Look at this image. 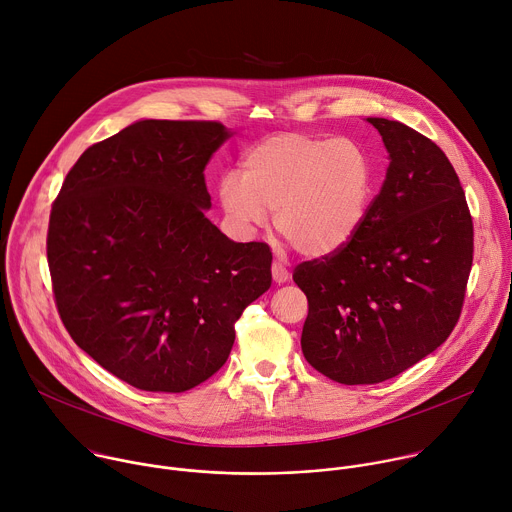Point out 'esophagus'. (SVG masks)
Masks as SVG:
<instances>
[{
  "label": "esophagus",
  "instance_id": "obj_1",
  "mask_svg": "<svg viewBox=\"0 0 512 512\" xmlns=\"http://www.w3.org/2000/svg\"><path fill=\"white\" fill-rule=\"evenodd\" d=\"M271 275H273V281L275 283H285L289 279V271L285 269V265H281L279 261H273L271 265Z\"/></svg>",
  "mask_w": 512,
  "mask_h": 512
}]
</instances>
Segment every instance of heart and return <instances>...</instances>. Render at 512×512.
<instances>
[{
	"label": "heart",
	"mask_w": 512,
	"mask_h": 512,
	"mask_svg": "<svg viewBox=\"0 0 512 512\" xmlns=\"http://www.w3.org/2000/svg\"><path fill=\"white\" fill-rule=\"evenodd\" d=\"M229 221L253 231L273 212L275 231L306 257H330L362 231L375 196V166L360 143L277 133L241 158V178L216 186Z\"/></svg>",
	"instance_id": "b5f03b06"
}]
</instances>
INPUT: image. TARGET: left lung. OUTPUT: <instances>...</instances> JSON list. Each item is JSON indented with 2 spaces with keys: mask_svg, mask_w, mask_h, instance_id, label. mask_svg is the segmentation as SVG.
<instances>
[{
  "mask_svg": "<svg viewBox=\"0 0 512 512\" xmlns=\"http://www.w3.org/2000/svg\"><path fill=\"white\" fill-rule=\"evenodd\" d=\"M367 121L391 160L367 223L342 251L294 271L308 298L302 352L342 385L393 379L444 344L474 255L472 216L446 154L409 125Z\"/></svg>",
  "mask_w": 512,
  "mask_h": 512,
  "instance_id": "obj_1",
  "label": "left lung"
}]
</instances>
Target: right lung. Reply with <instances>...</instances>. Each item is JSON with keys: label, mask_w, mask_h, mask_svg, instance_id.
Wrapping results in <instances>:
<instances>
[{"label": "right lung", "mask_w": 512, "mask_h": 512, "mask_svg": "<svg viewBox=\"0 0 512 512\" xmlns=\"http://www.w3.org/2000/svg\"><path fill=\"white\" fill-rule=\"evenodd\" d=\"M218 121H137L91 145L48 223L64 328L117 379L184 393L227 362L235 322L271 285L265 243H235L204 210Z\"/></svg>", "instance_id": "obj_1"}]
</instances>
